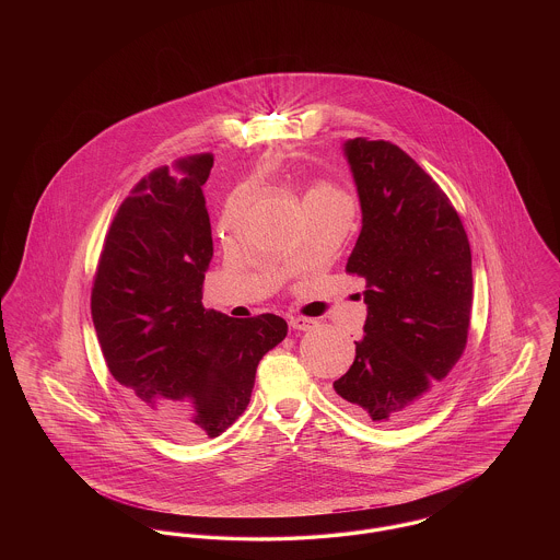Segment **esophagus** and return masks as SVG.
Wrapping results in <instances>:
<instances>
[{"instance_id": "obj_1", "label": "esophagus", "mask_w": 560, "mask_h": 560, "mask_svg": "<svg viewBox=\"0 0 560 560\" xmlns=\"http://www.w3.org/2000/svg\"><path fill=\"white\" fill-rule=\"evenodd\" d=\"M317 323L313 319H306V317H290V327L298 329V331H308L313 329Z\"/></svg>"}]
</instances>
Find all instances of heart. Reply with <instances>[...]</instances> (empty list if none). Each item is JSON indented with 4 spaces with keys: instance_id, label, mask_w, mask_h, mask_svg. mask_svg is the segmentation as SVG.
Masks as SVG:
<instances>
[{
    "instance_id": "obj_1",
    "label": "heart",
    "mask_w": 560,
    "mask_h": 560,
    "mask_svg": "<svg viewBox=\"0 0 560 560\" xmlns=\"http://www.w3.org/2000/svg\"><path fill=\"white\" fill-rule=\"evenodd\" d=\"M342 192L338 190L336 187H331L329 183H325V180H315L308 190H306V195H304V203H311V201H319V199H329V197H340ZM237 203H240V190H235L231 197H229V201H226V208H224V220H231L233 218V213L237 210Z\"/></svg>"
}]
</instances>
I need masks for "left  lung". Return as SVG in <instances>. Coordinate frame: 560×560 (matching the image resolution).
I'll return each mask as SVG.
<instances>
[{
    "instance_id": "left-lung-1",
    "label": "left lung",
    "mask_w": 560,
    "mask_h": 560,
    "mask_svg": "<svg viewBox=\"0 0 560 560\" xmlns=\"http://www.w3.org/2000/svg\"><path fill=\"white\" fill-rule=\"evenodd\" d=\"M345 151L363 210L347 272L368 281V319L334 390L357 416L400 424L427 407L468 342L470 243L450 197L397 144L354 138Z\"/></svg>"
}]
</instances>
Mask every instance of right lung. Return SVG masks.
Instances as JSON below:
<instances>
[{"label":"right lung","instance_id":"right-lung-1","mask_svg":"<svg viewBox=\"0 0 560 560\" xmlns=\"http://www.w3.org/2000/svg\"><path fill=\"white\" fill-rule=\"evenodd\" d=\"M212 153L144 176L115 213L92 285V320L110 375L136 413L187 443L245 411L260 359L288 336L277 315L233 319L201 304L213 256L201 187Z\"/></svg>","mask_w":560,"mask_h":560}]
</instances>
